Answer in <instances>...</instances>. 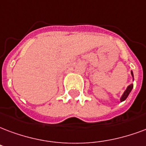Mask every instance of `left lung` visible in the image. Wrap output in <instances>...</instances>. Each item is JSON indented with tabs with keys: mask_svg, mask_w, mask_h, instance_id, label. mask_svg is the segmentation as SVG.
<instances>
[{
	"mask_svg": "<svg viewBox=\"0 0 146 146\" xmlns=\"http://www.w3.org/2000/svg\"><path fill=\"white\" fill-rule=\"evenodd\" d=\"M131 76H132V77H133V79H134L133 72H132V71H131ZM132 88H133V84H130V85H129V86L127 87V89L125 90V91L124 92V94H122V96H121V99H120L121 102H122V101H124L125 100H126V98H128V96L129 95V94L131 93V91Z\"/></svg>",
	"mask_w": 146,
	"mask_h": 146,
	"instance_id": "1",
	"label": "left lung"
}]
</instances>
